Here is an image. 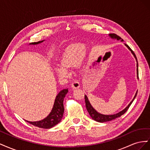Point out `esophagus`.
<instances>
[{
  "label": "esophagus",
  "instance_id": "esophagus-1",
  "mask_svg": "<svg viewBox=\"0 0 150 150\" xmlns=\"http://www.w3.org/2000/svg\"><path fill=\"white\" fill-rule=\"evenodd\" d=\"M71 87L72 89H78L80 87V84L78 82V81H74L71 83Z\"/></svg>",
  "mask_w": 150,
  "mask_h": 150
}]
</instances>
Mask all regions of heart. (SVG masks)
<instances>
[{"instance_id": "1", "label": "heart", "mask_w": 150, "mask_h": 150, "mask_svg": "<svg viewBox=\"0 0 150 150\" xmlns=\"http://www.w3.org/2000/svg\"><path fill=\"white\" fill-rule=\"evenodd\" d=\"M88 48L83 43L72 42L63 50L59 58V66L55 68L56 74L61 78L66 77L69 70L74 67L80 68L87 56Z\"/></svg>"}]
</instances>
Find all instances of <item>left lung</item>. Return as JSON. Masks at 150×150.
<instances>
[{"label":"left lung","instance_id":"8db88e82","mask_svg":"<svg viewBox=\"0 0 150 150\" xmlns=\"http://www.w3.org/2000/svg\"><path fill=\"white\" fill-rule=\"evenodd\" d=\"M109 36L112 39H116V40H121V42H123V40H122L120 36L117 35L116 34H109ZM125 46L128 47V49L129 50V51L131 52V53H132L133 55L134 56V58L136 61H137V78L138 79V61H137V56H136L135 54L134 53V52L132 51V50L131 49V48L128 46V45L125 44ZM137 93L138 91H137V93H136L134 96L133 98V99H132V101H131L129 104H128V106H127L123 110H122L121 111H120L119 112L117 113H116V114H114V115H103V114H101V113L98 112L96 110H95V109L93 108V107L92 106L91 104L89 99H88V98L87 97V96L86 95H85L84 96V98H85V103H86V110H87L88 112H89V114L90 115V116L92 117V119L98 122H106V121H111V120H115L116 118H117V117H120L121 115H122L123 114H125V113L126 112V111L128 110V108H129L130 105L131 104V103H133V101H134V99H135L136 96H137Z\"/></svg>","mask_w":150,"mask_h":150}]
</instances>
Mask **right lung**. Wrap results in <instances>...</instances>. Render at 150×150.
I'll return each instance as SVG.
<instances>
[{
    "instance_id": "obj_1",
    "label": "right lung",
    "mask_w": 150,
    "mask_h": 150,
    "mask_svg": "<svg viewBox=\"0 0 150 150\" xmlns=\"http://www.w3.org/2000/svg\"><path fill=\"white\" fill-rule=\"evenodd\" d=\"M44 40H41V41H39L37 42H32L30 43L29 45H37L42 43ZM67 93L68 89H64L61 90L57 94L56 97L55 101H54V105L51 112L44 119L38 121H29L27 120L25 121L35 126L44 129L51 128L54 126L57 125L59 122H61L63 114H64V108L63 101H64V99Z\"/></svg>"
}]
</instances>
